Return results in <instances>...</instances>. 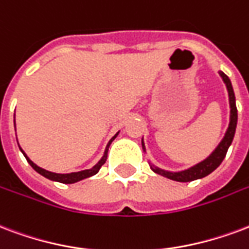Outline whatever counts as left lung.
Wrapping results in <instances>:
<instances>
[{
	"label": "left lung",
	"mask_w": 249,
	"mask_h": 249,
	"mask_svg": "<svg viewBox=\"0 0 249 249\" xmlns=\"http://www.w3.org/2000/svg\"><path fill=\"white\" fill-rule=\"evenodd\" d=\"M219 74L223 78L224 84L227 87L229 90V97H230V107H231V119H230V126L227 128V132L224 135L223 140L220 142V144L216 147L214 152L211 153L210 156L203 160L202 162H199L197 165H194L193 168H190L188 171L178 172V173H172V172L162 171L159 168H152L153 171L156 172L158 175H161L167 178H171L173 181H178V182H190V181L198 180V178H202L206 177L207 175H210L211 172L215 171L216 168L219 167L220 162L223 161V159L226 158V153L229 149L230 144L232 143L233 135H235V130H236V123H238V109H236V104H235V94H233L232 85L227 74H224L222 71Z\"/></svg>",
	"instance_id": "left-lung-1"
}]
</instances>
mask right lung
<instances>
[{
  "instance_id": "1",
  "label": "right lung",
  "mask_w": 249,
  "mask_h": 249,
  "mask_svg": "<svg viewBox=\"0 0 249 249\" xmlns=\"http://www.w3.org/2000/svg\"><path fill=\"white\" fill-rule=\"evenodd\" d=\"M115 136H114V138H115ZM114 138L110 140V143L113 142ZM110 143H109V145H110ZM109 145H107V147H109ZM22 152H23V151H22ZM23 155H25V158L27 159V161H29L30 165H31V167H33L35 171L38 172V173H40L42 176H44V177H46V178H48V180L57 181V182H63V184H73V182H77V181L84 180V178H88V177H90V176L96 175L97 172L100 171V168L104 165L105 161H106V156H104V159H102V160H101V161L97 164L96 167L91 168V169L76 172V173H68V175H60V173H53V172H48V171H46V169L39 168L36 164H34V162L31 161V160H30L27 156H26L25 152H23Z\"/></svg>"
}]
</instances>
